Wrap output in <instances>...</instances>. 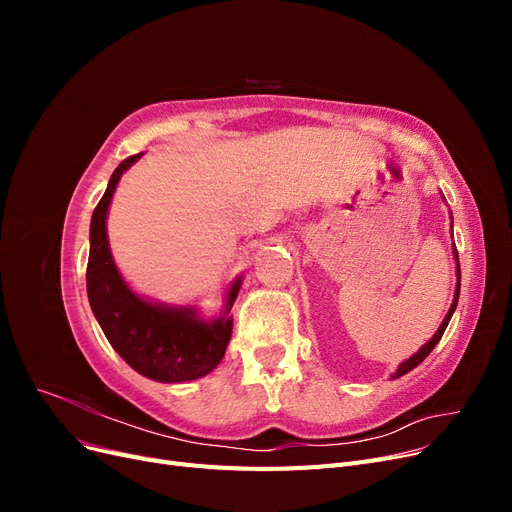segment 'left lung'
<instances>
[{
  "mask_svg": "<svg viewBox=\"0 0 512 512\" xmlns=\"http://www.w3.org/2000/svg\"><path fill=\"white\" fill-rule=\"evenodd\" d=\"M455 254H457V247H455ZM459 282H461V269H459V256H457V290H455V301H453L451 309H448V314H446V318H444V322H442V327L436 331V335H433L421 350H418L414 356H410V359H408L406 363H401V365H399V369L395 371V378L408 374L410 369H414L418 363L425 361V359H427V354H429L433 348H436V344H438L440 339H442V335H444V331H446V327H448V322H451V316H453V312H455V307H457V301H459V288H461V284H459Z\"/></svg>",
  "mask_w": 512,
  "mask_h": 512,
  "instance_id": "obj_1",
  "label": "left lung"
}]
</instances>
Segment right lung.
Listing matches in <instances>:
<instances>
[{
	"label": "right lung",
	"mask_w": 512,
	"mask_h": 512,
	"mask_svg": "<svg viewBox=\"0 0 512 512\" xmlns=\"http://www.w3.org/2000/svg\"><path fill=\"white\" fill-rule=\"evenodd\" d=\"M141 153L123 160L111 175L108 188L91 215L87 297L100 327L117 354L138 374L158 382H185L209 374L224 359L232 335L228 312L241 282L230 286L226 314L200 322L192 309H168L138 299L123 284L106 239V211L123 170Z\"/></svg>",
	"instance_id": "1"
}]
</instances>
